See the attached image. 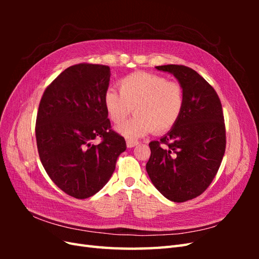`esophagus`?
Masks as SVG:
<instances>
[{
    "instance_id": "34e87169",
    "label": "esophagus",
    "mask_w": 259,
    "mask_h": 259,
    "mask_svg": "<svg viewBox=\"0 0 259 259\" xmlns=\"http://www.w3.org/2000/svg\"><path fill=\"white\" fill-rule=\"evenodd\" d=\"M139 143L137 142V140H126V146H127V148H133V147H135V146H137Z\"/></svg>"
}]
</instances>
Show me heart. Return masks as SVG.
Segmentation results:
<instances>
[{"mask_svg": "<svg viewBox=\"0 0 259 259\" xmlns=\"http://www.w3.org/2000/svg\"><path fill=\"white\" fill-rule=\"evenodd\" d=\"M120 93L108 89L104 105L111 121L122 123L134 108V116L116 127L130 140L146 135L150 131L163 133L179 120L185 105V93L178 82L147 72H136L119 82Z\"/></svg>", "mask_w": 259, "mask_h": 259, "instance_id": "obj_1", "label": "heart"}]
</instances>
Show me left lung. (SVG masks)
I'll list each match as a JSON object with an SVG mask.
<instances>
[{
  "instance_id": "8db88e82",
  "label": "left lung",
  "mask_w": 259,
  "mask_h": 259,
  "mask_svg": "<svg viewBox=\"0 0 259 259\" xmlns=\"http://www.w3.org/2000/svg\"><path fill=\"white\" fill-rule=\"evenodd\" d=\"M173 74L183 86L182 115L160 142L149 144L146 169L153 186L173 202L197 198L213 182L226 149L222 103L215 90L193 69L155 67Z\"/></svg>"
}]
</instances>
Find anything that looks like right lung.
Wrapping results in <instances>:
<instances>
[{"mask_svg":"<svg viewBox=\"0 0 259 259\" xmlns=\"http://www.w3.org/2000/svg\"><path fill=\"white\" fill-rule=\"evenodd\" d=\"M110 68H67L45 90L35 124L37 151L46 173L76 199L97 193L112 176L125 139L111 130L104 105ZM98 137L102 143L94 145Z\"/></svg>","mask_w":259,"mask_h":259,"instance_id":"right-lung-1","label":"right lung"}]
</instances>
